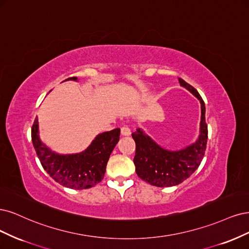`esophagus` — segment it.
I'll list each match as a JSON object with an SVG mask.
<instances>
[{
  "label": "esophagus",
  "mask_w": 249,
  "mask_h": 249,
  "mask_svg": "<svg viewBox=\"0 0 249 249\" xmlns=\"http://www.w3.org/2000/svg\"><path fill=\"white\" fill-rule=\"evenodd\" d=\"M130 133H131L130 128L128 127V126H123V127L121 128V134H122V135L128 136V135H130Z\"/></svg>",
  "instance_id": "1"
}]
</instances>
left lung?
I'll use <instances>...</instances> for the list:
<instances>
[{
  "label": "left lung",
  "instance_id": "left-lung-1",
  "mask_svg": "<svg viewBox=\"0 0 249 249\" xmlns=\"http://www.w3.org/2000/svg\"><path fill=\"white\" fill-rule=\"evenodd\" d=\"M179 82L202 104V121L197 141L181 151L172 152L159 147L141 129H136L131 134L135 142V155L133 158L135 172L142 180L157 187L179 185L189 178L202 162L207 147L208 125L205 117V102L191 85L181 78Z\"/></svg>",
  "mask_w": 249,
  "mask_h": 249
}]
</instances>
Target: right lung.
<instances>
[{"label":"right lung","mask_w":249,"mask_h":249,"mask_svg":"<svg viewBox=\"0 0 249 249\" xmlns=\"http://www.w3.org/2000/svg\"><path fill=\"white\" fill-rule=\"evenodd\" d=\"M67 79L76 81V77ZM31 135L41 165L54 181L71 189H88L103 179L110 153L119 142L120 129L116 128L99 134L86 151L73 155L55 154L40 142L37 117Z\"/></svg>","instance_id":"right-lung-1"}]
</instances>
